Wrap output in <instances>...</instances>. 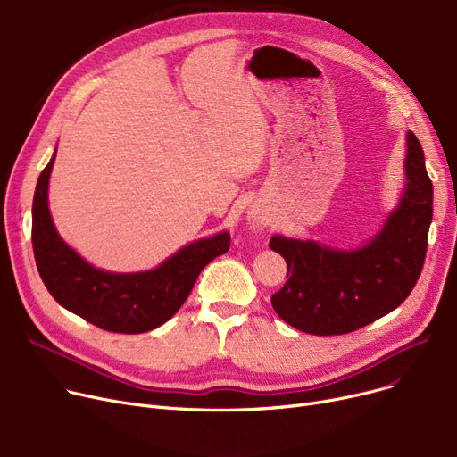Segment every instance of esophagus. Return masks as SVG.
<instances>
[{"mask_svg":"<svg viewBox=\"0 0 457 457\" xmlns=\"http://www.w3.org/2000/svg\"><path fill=\"white\" fill-rule=\"evenodd\" d=\"M248 222H250V229H252V231H259V229L265 228V224H267L265 216H262L261 212H250Z\"/></svg>","mask_w":457,"mask_h":457,"instance_id":"1","label":"esophagus"}]
</instances>
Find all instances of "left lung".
Instances as JSON below:
<instances>
[{"label": "left lung", "instance_id": "8db88e82", "mask_svg": "<svg viewBox=\"0 0 457 457\" xmlns=\"http://www.w3.org/2000/svg\"><path fill=\"white\" fill-rule=\"evenodd\" d=\"M405 187L396 209L370 241L337 250L274 235L270 248L287 262V283L272 295L279 319L311 335H343L396 309L420 276L434 216V187L415 133H407Z\"/></svg>", "mask_w": 457, "mask_h": 457}]
</instances>
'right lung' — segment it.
<instances>
[{"mask_svg":"<svg viewBox=\"0 0 457 457\" xmlns=\"http://www.w3.org/2000/svg\"><path fill=\"white\" fill-rule=\"evenodd\" d=\"M55 155L42 170L33 198V252L46 289L64 309L105 331L131 335L159 328L176 315L207 262L229 250V233L190 243L154 270L118 274L96 269L54 226L47 185Z\"/></svg>","mask_w":457,"mask_h":457,"instance_id":"obj_1","label":"right lung"}]
</instances>
